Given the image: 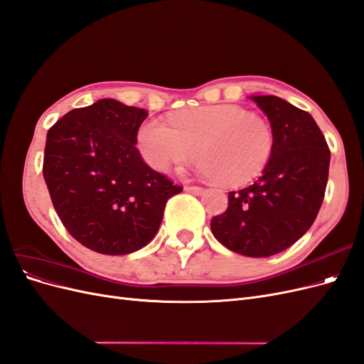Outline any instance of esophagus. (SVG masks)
I'll list each match as a JSON object with an SVG mask.
<instances>
[{
  "label": "esophagus",
  "instance_id": "34e87169",
  "mask_svg": "<svg viewBox=\"0 0 364 364\" xmlns=\"http://www.w3.org/2000/svg\"><path fill=\"white\" fill-rule=\"evenodd\" d=\"M185 190L188 193H193V194H202L205 191V188H202V186H194V185L185 186Z\"/></svg>",
  "mask_w": 364,
  "mask_h": 364
}]
</instances>
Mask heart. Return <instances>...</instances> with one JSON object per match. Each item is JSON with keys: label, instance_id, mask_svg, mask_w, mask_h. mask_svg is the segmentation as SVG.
I'll return each mask as SVG.
<instances>
[{"label": "heart", "instance_id": "b5f03b06", "mask_svg": "<svg viewBox=\"0 0 364 364\" xmlns=\"http://www.w3.org/2000/svg\"><path fill=\"white\" fill-rule=\"evenodd\" d=\"M138 151L159 173L196 158L209 179L228 186L245 185L264 171L274 136L266 118L237 105L186 109L168 118V126L147 119L138 129Z\"/></svg>", "mask_w": 364, "mask_h": 364}]
</instances>
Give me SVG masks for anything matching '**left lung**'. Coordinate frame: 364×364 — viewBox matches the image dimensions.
<instances>
[{"label": "left lung", "instance_id": "left-lung-1", "mask_svg": "<svg viewBox=\"0 0 364 364\" xmlns=\"http://www.w3.org/2000/svg\"><path fill=\"white\" fill-rule=\"evenodd\" d=\"M250 98L270 121L272 158L255 182L229 193L228 209L211 220V230L229 250L264 258L290 247L314 223L331 153L310 114L277 95Z\"/></svg>", "mask_w": 364, "mask_h": 364}]
</instances>
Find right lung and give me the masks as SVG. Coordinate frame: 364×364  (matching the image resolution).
Masks as SVG:
<instances>
[{
    "instance_id": "right-lung-1",
    "label": "right lung",
    "mask_w": 364,
    "mask_h": 364,
    "mask_svg": "<svg viewBox=\"0 0 364 364\" xmlns=\"http://www.w3.org/2000/svg\"><path fill=\"white\" fill-rule=\"evenodd\" d=\"M146 109L103 98L73 109L47 134L43 179L54 209L85 247L126 255L156 235L182 186L151 170L136 149Z\"/></svg>"
}]
</instances>
